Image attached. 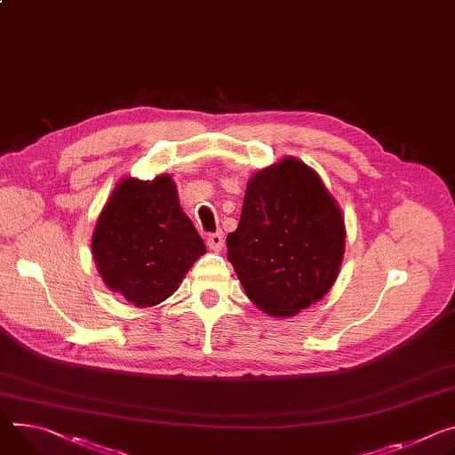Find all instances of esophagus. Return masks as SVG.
Instances as JSON below:
<instances>
[{"mask_svg":"<svg viewBox=\"0 0 455 455\" xmlns=\"http://www.w3.org/2000/svg\"><path fill=\"white\" fill-rule=\"evenodd\" d=\"M206 246H209L211 251L214 252H220L223 246H225V235L221 230L214 232V234H209V237H206Z\"/></svg>","mask_w":455,"mask_h":455,"instance_id":"34e87169","label":"esophagus"}]
</instances>
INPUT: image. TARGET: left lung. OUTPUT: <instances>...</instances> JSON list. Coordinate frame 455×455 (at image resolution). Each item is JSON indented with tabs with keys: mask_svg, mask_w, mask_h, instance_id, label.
I'll list each match as a JSON object with an SVG mask.
<instances>
[{
	"mask_svg": "<svg viewBox=\"0 0 455 455\" xmlns=\"http://www.w3.org/2000/svg\"><path fill=\"white\" fill-rule=\"evenodd\" d=\"M227 249L249 299L286 317L319 301L334 284L345 223L319 176L286 157L249 181Z\"/></svg>",
	"mask_w": 455,
	"mask_h": 455,
	"instance_id": "left-lung-1",
	"label": "left lung"
}]
</instances>
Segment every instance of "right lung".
<instances>
[{
    "label": "right lung",
    "instance_id": "obj_1",
    "mask_svg": "<svg viewBox=\"0 0 455 455\" xmlns=\"http://www.w3.org/2000/svg\"><path fill=\"white\" fill-rule=\"evenodd\" d=\"M92 252L110 291L136 307H152L174 294L206 249L181 211L174 181L157 176L117 185L100 214Z\"/></svg>",
    "mask_w": 455,
    "mask_h": 455
}]
</instances>
